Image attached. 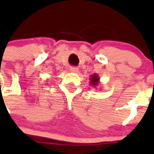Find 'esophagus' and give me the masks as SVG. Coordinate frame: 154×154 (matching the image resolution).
<instances>
[{"instance_id": "esophagus-1", "label": "esophagus", "mask_w": 154, "mask_h": 154, "mask_svg": "<svg viewBox=\"0 0 154 154\" xmlns=\"http://www.w3.org/2000/svg\"><path fill=\"white\" fill-rule=\"evenodd\" d=\"M70 71L72 72L77 73V72H79V68H77V67H71L70 68Z\"/></svg>"}]
</instances>
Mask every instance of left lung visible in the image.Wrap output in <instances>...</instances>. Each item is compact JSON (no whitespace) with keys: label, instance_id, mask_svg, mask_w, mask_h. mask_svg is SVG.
I'll use <instances>...</instances> for the list:
<instances>
[{"label":"left lung","instance_id":"1","mask_svg":"<svg viewBox=\"0 0 154 154\" xmlns=\"http://www.w3.org/2000/svg\"><path fill=\"white\" fill-rule=\"evenodd\" d=\"M89 79H90V85H93L94 87L97 86L98 84H99V79H100L99 77V75L96 74V73L92 75Z\"/></svg>","mask_w":154,"mask_h":154}]
</instances>
